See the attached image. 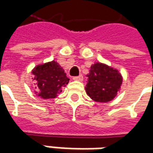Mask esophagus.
I'll return each instance as SVG.
<instances>
[{
    "label": "esophagus",
    "mask_w": 153,
    "mask_h": 153,
    "mask_svg": "<svg viewBox=\"0 0 153 153\" xmlns=\"http://www.w3.org/2000/svg\"><path fill=\"white\" fill-rule=\"evenodd\" d=\"M74 80H75V81H83V77L82 74H80L79 76H75L73 78Z\"/></svg>",
    "instance_id": "1"
}]
</instances>
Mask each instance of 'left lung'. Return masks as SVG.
Returning a JSON list of instances; mask_svg holds the SVG:
<instances>
[{
	"mask_svg": "<svg viewBox=\"0 0 153 153\" xmlns=\"http://www.w3.org/2000/svg\"><path fill=\"white\" fill-rule=\"evenodd\" d=\"M86 76L87 94L98 102L112 101L120 92L123 82L121 74L118 70L100 62L91 65L89 74Z\"/></svg>",
	"mask_w": 153,
	"mask_h": 153,
	"instance_id": "1",
	"label": "left lung"
}]
</instances>
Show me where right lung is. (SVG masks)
I'll use <instances>...</instances> for the list:
<instances>
[{
    "label": "right lung",
    "instance_id": "right-lung-1",
    "mask_svg": "<svg viewBox=\"0 0 153 153\" xmlns=\"http://www.w3.org/2000/svg\"><path fill=\"white\" fill-rule=\"evenodd\" d=\"M35 81V94L43 99L56 97L69 83L63 68L56 61L38 65L31 72Z\"/></svg>",
    "mask_w": 153,
    "mask_h": 153
}]
</instances>
